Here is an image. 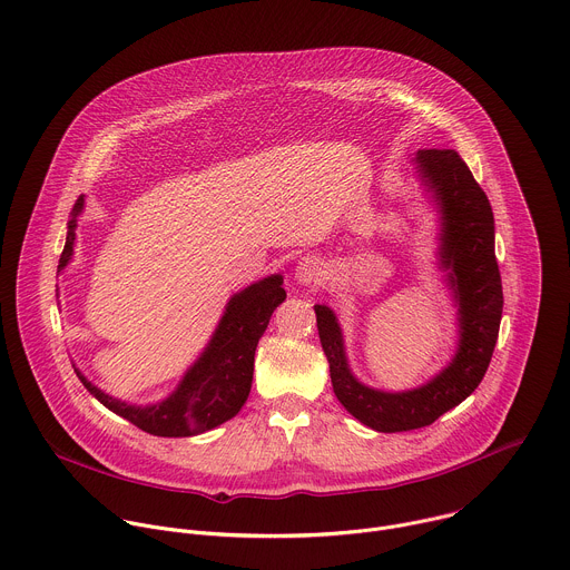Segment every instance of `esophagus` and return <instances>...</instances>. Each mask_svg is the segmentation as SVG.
Wrapping results in <instances>:
<instances>
[{
	"label": "esophagus",
	"mask_w": 570,
	"mask_h": 570,
	"mask_svg": "<svg viewBox=\"0 0 570 570\" xmlns=\"http://www.w3.org/2000/svg\"><path fill=\"white\" fill-rule=\"evenodd\" d=\"M326 275L324 271V262L315 255H306L297 262L295 266V282L302 286H313L317 282H322V277Z\"/></svg>",
	"instance_id": "obj_1"
}]
</instances>
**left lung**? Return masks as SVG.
<instances>
[{"mask_svg": "<svg viewBox=\"0 0 570 570\" xmlns=\"http://www.w3.org/2000/svg\"><path fill=\"white\" fill-rule=\"evenodd\" d=\"M420 186L440 215L438 266L458 308L460 340L449 366L411 391H382L362 384L346 357L337 315L315 304L317 331L340 404L380 433L433 424L462 404L484 380L502 322V277L495 259V219L487 193L455 150H417L411 159Z\"/></svg>", "mask_w": 570, "mask_h": 570, "instance_id": "obj_1", "label": "left lung"}]
</instances>
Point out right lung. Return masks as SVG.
Here are the masks:
<instances>
[{"instance_id": "right-lung-1", "label": "right lung", "mask_w": 570, "mask_h": 570, "mask_svg": "<svg viewBox=\"0 0 570 570\" xmlns=\"http://www.w3.org/2000/svg\"><path fill=\"white\" fill-rule=\"evenodd\" d=\"M83 199L86 195H79L70 210L66 244L57 273H61L72 259V246L77 239L75 228L79 215L83 213ZM282 284V275H268L230 295L206 348L188 366L177 389L161 402L146 406L128 404L97 389L72 364L75 373L97 402L150 435L193 438L206 433L235 417L246 404L253 384L257 342L264 335L273 311L286 299Z\"/></svg>"}]
</instances>
